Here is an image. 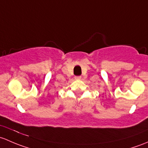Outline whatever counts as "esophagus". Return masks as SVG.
I'll return each instance as SVG.
<instances>
[{
	"label": "esophagus",
	"mask_w": 148,
	"mask_h": 148,
	"mask_svg": "<svg viewBox=\"0 0 148 148\" xmlns=\"http://www.w3.org/2000/svg\"><path fill=\"white\" fill-rule=\"evenodd\" d=\"M75 78L76 80H80V79H81V76H75Z\"/></svg>",
	"instance_id": "obj_1"
}]
</instances>
